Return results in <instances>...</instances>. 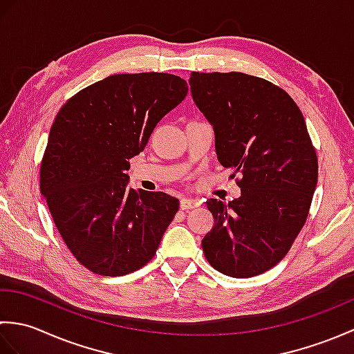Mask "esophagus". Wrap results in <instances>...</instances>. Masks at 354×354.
<instances>
[{
	"instance_id": "34e87169",
	"label": "esophagus",
	"mask_w": 354,
	"mask_h": 354,
	"mask_svg": "<svg viewBox=\"0 0 354 354\" xmlns=\"http://www.w3.org/2000/svg\"><path fill=\"white\" fill-rule=\"evenodd\" d=\"M201 205L199 201H194V199H181V202H179V207H181V209H192V208H196Z\"/></svg>"
}]
</instances>
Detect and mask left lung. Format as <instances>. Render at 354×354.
<instances>
[{
    "mask_svg": "<svg viewBox=\"0 0 354 354\" xmlns=\"http://www.w3.org/2000/svg\"><path fill=\"white\" fill-rule=\"evenodd\" d=\"M194 103L213 124L217 160L242 190L209 199L214 227L202 239L209 265L234 278L266 272L304 227L318 158L301 111L269 80L245 73L190 74Z\"/></svg>",
    "mask_w": 354,
    "mask_h": 354,
    "instance_id": "left-lung-1",
    "label": "left lung"
}]
</instances>
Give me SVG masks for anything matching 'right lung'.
I'll return each instance as SVG.
<instances>
[{
	"label": "right lung",
	"mask_w": 354,
	"mask_h": 354,
	"mask_svg": "<svg viewBox=\"0 0 354 354\" xmlns=\"http://www.w3.org/2000/svg\"><path fill=\"white\" fill-rule=\"evenodd\" d=\"M187 93L175 74H114L59 109L41 162V193L65 245L91 272L131 274L156 254L179 201L129 189L126 170Z\"/></svg>",
	"instance_id": "obj_1"
}]
</instances>
